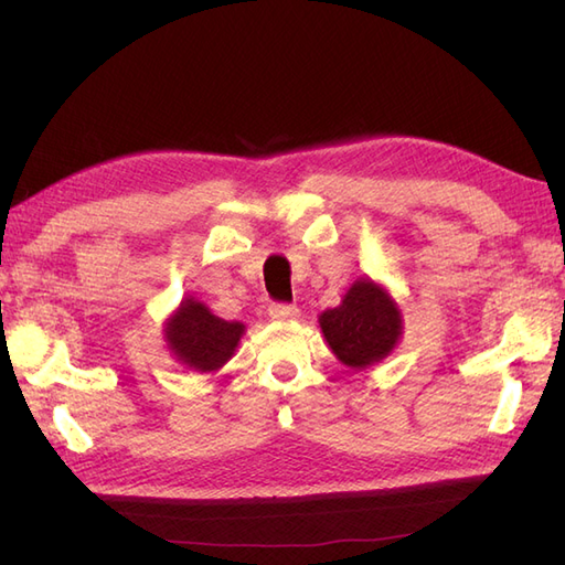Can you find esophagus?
I'll return each instance as SVG.
<instances>
[{
	"mask_svg": "<svg viewBox=\"0 0 565 565\" xmlns=\"http://www.w3.org/2000/svg\"><path fill=\"white\" fill-rule=\"evenodd\" d=\"M268 316L273 320H297L299 309H297V306H289V303H273L268 309Z\"/></svg>",
	"mask_w": 565,
	"mask_h": 565,
	"instance_id": "34e87169",
	"label": "esophagus"
}]
</instances>
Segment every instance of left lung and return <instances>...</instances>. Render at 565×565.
<instances>
[{
    "label": "left lung",
    "instance_id": "left-lung-1",
    "mask_svg": "<svg viewBox=\"0 0 565 565\" xmlns=\"http://www.w3.org/2000/svg\"><path fill=\"white\" fill-rule=\"evenodd\" d=\"M318 324L337 361L351 370L382 363L403 337L401 306L367 276L347 289L339 306L322 311Z\"/></svg>",
    "mask_w": 565,
    "mask_h": 565
}]
</instances>
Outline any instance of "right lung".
Instances as JSON below:
<instances>
[{
    "mask_svg": "<svg viewBox=\"0 0 565 565\" xmlns=\"http://www.w3.org/2000/svg\"><path fill=\"white\" fill-rule=\"evenodd\" d=\"M164 344L185 370L216 372L235 355L245 324L224 320L207 303L185 297L164 320Z\"/></svg>",
    "mask_w": 565,
    "mask_h": 565,
    "instance_id": "right-lung-1",
    "label": "right lung"
}]
</instances>
